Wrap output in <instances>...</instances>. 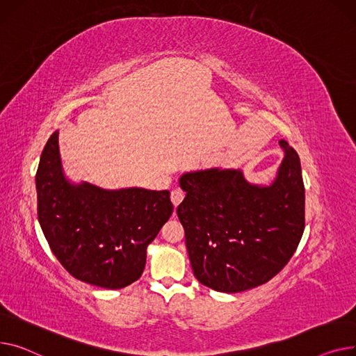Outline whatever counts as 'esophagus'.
Listing matches in <instances>:
<instances>
[{
  "instance_id": "esophagus-1",
  "label": "esophagus",
  "mask_w": 356,
  "mask_h": 356,
  "mask_svg": "<svg viewBox=\"0 0 356 356\" xmlns=\"http://www.w3.org/2000/svg\"><path fill=\"white\" fill-rule=\"evenodd\" d=\"M185 197V193L181 190V188H174V190L171 191V201L174 204V207H178L181 204V201L184 200Z\"/></svg>"
}]
</instances>
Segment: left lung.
<instances>
[{
    "instance_id": "left-lung-1",
    "label": "left lung",
    "mask_w": 356,
    "mask_h": 356,
    "mask_svg": "<svg viewBox=\"0 0 356 356\" xmlns=\"http://www.w3.org/2000/svg\"><path fill=\"white\" fill-rule=\"evenodd\" d=\"M284 159L273 184H248L240 170L184 174L177 214L200 283L238 293L273 279L295 254L305 229V185L298 152L280 140Z\"/></svg>"
}]
</instances>
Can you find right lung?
<instances>
[{
	"mask_svg": "<svg viewBox=\"0 0 356 356\" xmlns=\"http://www.w3.org/2000/svg\"><path fill=\"white\" fill-rule=\"evenodd\" d=\"M35 188L38 222L56 259L74 279L104 289L142 276L146 248L174 211L166 190L72 185L61 172L58 132L41 152Z\"/></svg>",
	"mask_w": 356,
	"mask_h": 356,
	"instance_id": "add662e5",
	"label": "right lung"
}]
</instances>
